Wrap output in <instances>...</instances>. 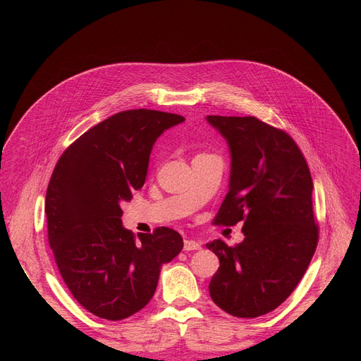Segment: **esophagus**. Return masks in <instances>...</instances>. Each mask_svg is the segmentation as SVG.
<instances>
[{
	"mask_svg": "<svg viewBox=\"0 0 361 361\" xmlns=\"http://www.w3.org/2000/svg\"><path fill=\"white\" fill-rule=\"evenodd\" d=\"M200 243L194 241V239H185L183 243V250L185 251H194V250H200Z\"/></svg>",
	"mask_w": 361,
	"mask_h": 361,
	"instance_id": "1",
	"label": "esophagus"
}]
</instances>
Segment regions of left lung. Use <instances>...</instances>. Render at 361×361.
Instances as JSON below:
<instances>
[{
    "label": "left lung",
    "instance_id": "obj_1",
    "mask_svg": "<svg viewBox=\"0 0 361 361\" xmlns=\"http://www.w3.org/2000/svg\"><path fill=\"white\" fill-rule=\"evenodd\" d=\"M227 140L232 169L215 226L244 221V241L206 244L220 259L209 283L218 307L236 318L277 309L297 288L318 245L313 182L293 138L262 120L207 116Z\"/></svg>",
    "mask_w": 361,
    "mask_h": 361
}]
</instances>
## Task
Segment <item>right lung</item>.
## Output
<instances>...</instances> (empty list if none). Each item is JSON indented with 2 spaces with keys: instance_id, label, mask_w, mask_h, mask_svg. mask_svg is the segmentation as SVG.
<instances>
[{
  "instance_id": "add662e5",
  "label": "right lung",
  "mask_w": 361,
  "mask_h": 361,
  "mask_svg": "<svg viewBox=\"0 0 361 361\" xmlns=\"http://www.w3.org/2000/svg\"><path fill=\"white\" fill-rule=\"evenodd\" d=\"M183 120L145 108L120 111L75 140L52 171L45 212L54 259L73 298L102 319L143 309L161 267L183 247L170 227L137 241L123 228L120 207L145 185L157 138Z\"/></svg>"
}]
</instances>
